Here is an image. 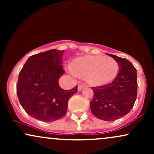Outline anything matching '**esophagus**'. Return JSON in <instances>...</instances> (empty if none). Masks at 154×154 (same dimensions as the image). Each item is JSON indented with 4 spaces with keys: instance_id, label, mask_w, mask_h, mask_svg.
Instances as JSON below:
<instances>
[{
    "instance_id": "obj_1",
    "label": "esophagus",
    "mask_w": 154,
    "mask_h": 154,
    "mask_svg": "<svg viewBox=\"0 0 154 154\" xmlns=\"http://www.w3.org/2000/svg\"><path fill=\"white\" fill-rule=\"evenodd\" d=\"M85 87V85L79 84L78 85V88H77V90H78V91H81Z\"/></svg>"
}]
</instances>
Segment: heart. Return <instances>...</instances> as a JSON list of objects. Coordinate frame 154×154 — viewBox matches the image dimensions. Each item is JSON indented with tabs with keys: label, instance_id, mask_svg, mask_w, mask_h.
<instances>
[{
	"label": "heart",
	"instance_id": "obj_1",
	"mask_svg": "<svg viewBox=\"0 0 154 154\" xmlns=\"http://www.w3.org/2000/svg\"><path fill=\"white\" fill-rule=\"evenodd\" d=\"M119 72V64L115 59L103 56H86L77 58L72 63V74L86 75L93 85H101L114 79Z\"/></svg>",
	"mask_w": 154,
	"mask_h": 154
}]
</instances>
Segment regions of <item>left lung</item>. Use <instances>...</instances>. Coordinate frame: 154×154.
I'll return each instance as SVG.
<instances>
[{
	"instance_id": "1",
	"label": "left lung",
	"mask_w": 154,
	"mask_h": 154,
	"mask_svg": "<svg viewBox=\"0 0 154 154\" xmlns=\"http://www.w3.org/2000/svg\"><path fill=\"white\" fill-rule=\"evenodd\" d=\"M119 64V73L111 83L92 88L91 111L98 119L114 121L128 114L135 104L137 93V70L128 59L108 54Z\"/></svg>"
}]
</instances>
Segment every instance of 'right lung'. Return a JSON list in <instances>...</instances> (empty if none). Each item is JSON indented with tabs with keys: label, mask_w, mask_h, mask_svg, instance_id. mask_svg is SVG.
Listing matches in <instances>:
<instances>
[{
	"label": "right lung",
	"mask_w": 154,
	"mask_h": 154,
	"mask_svg": "<svg viewBox=\"0 0 154 154\" xmlns=\"http://www.w3.org/2000/svg\"><path fill=\"white\" fill-rule=\"evenodd\" d=\"M64 51L56 49L31 56L19 75L17 93L24 111L40 121L54 122L66 114L68 100L77 92V85L65 91L59 79L64 74Z\"/></svg>",
	"instance_id": "add662e5"
}]
</instances>
